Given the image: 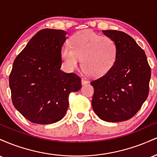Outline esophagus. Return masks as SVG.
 I'll return each instance as SVG.
<instances>
[{
  "label": "esophagus",
  "mask_w": 157,
  "mask_h": 157,
  "mask_svg": "<svg viewBox=\"0 0 157 157\" xmlns=\"http://www.w3.org/2000/svg\"><path fill=\"white\" fill-rule=\"evenodd\" d=\"M81 82H82V85H86V84L89 83V81L85 80V79L82 78V80H81Z\"/></svg>",
  "instance_id": "34e87169"
}]
</instances>
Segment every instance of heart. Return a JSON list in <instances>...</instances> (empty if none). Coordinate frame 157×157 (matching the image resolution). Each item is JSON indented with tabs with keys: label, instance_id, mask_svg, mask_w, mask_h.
<instances>
[{
	"label": "heart",
	"instance_id": "1",
	"mask_svg": "<svg viewBox=\"0 0 157 157\" xmlns=\"http://www.w3.org/2000/svg\"><path fill=\"white\" fill-rule=\"evenodd\" d=\"M61 56L68 69L76 68L82 58L85 72L90 76L100 77L114 64L117 46L111 37L101 36L91 30H83L72 36L70 46H63Z\"/></svg>",
	"mask_w": 157,
	"mask_h": 157
}]
</instances>
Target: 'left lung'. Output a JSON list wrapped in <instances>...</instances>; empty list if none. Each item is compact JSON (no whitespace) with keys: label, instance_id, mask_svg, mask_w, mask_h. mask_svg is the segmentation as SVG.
<instances>
[{"label":"left lung","instance_id":"8db88e82","mask_svg":"<svg viewBox=\"0 0 157 157\" xmlns=\"http://www.w3.org/2000/svg\"><path fill=\"white\" fill-rule=\"evenodd\" d=\"M117 46L113 66L91 81V105L96 114L106 122L128 120L134 116L149 92L151 68L145 52L130 35L117 30H103Z\"/></svg>","mask_w":157,"mask_h":157}]
</instances>
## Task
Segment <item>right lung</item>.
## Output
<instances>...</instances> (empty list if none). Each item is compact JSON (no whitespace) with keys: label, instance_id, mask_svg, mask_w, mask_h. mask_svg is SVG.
Wrapping results in <instances>:
<instances>
[{"label":"right lung","instance_id":"right-lung-1","mask_svg":"<svg viewBox=\"0 0 157 157\" xmlns=\"http://www.w3.org/2000/svg\"><path fill=\"white\" fill-rule=\"evenodd\" d=\"M66 35L60 29L40 30L13 63L10 75L12 103L33 123L46 125L63 118L70 93L81 89L80 77L60 70Z\"/></svg>","mask_w":157,"mask_h":157}]
</instances>
